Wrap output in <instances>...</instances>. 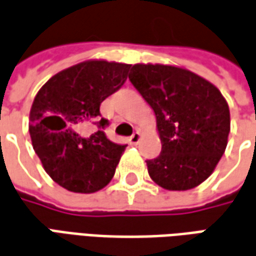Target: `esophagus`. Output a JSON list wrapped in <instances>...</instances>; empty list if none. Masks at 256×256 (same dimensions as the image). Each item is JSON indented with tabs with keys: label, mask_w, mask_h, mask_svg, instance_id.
Masks as SVG:
<instances>
[{
	"label": "esophagus",
	"mask_w": 256,
	"mask_h": 256,
	"mask_svg": "<svg viewBox=\"0 0 256 256\" xmlns=\"http://www.w3.org/2000/svg\"><path fill=\"white\" fill-rule=\"evenodd\" d=\"M139 140H140V134L138 131L134 132L131 136H130V142H131L132 145H138Z\"/></svg>",
	"instance_id": "1"
}]
</instances>
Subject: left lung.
Listing matches in <instances>:
<instances>
[{"mask_svg":"<svg viewBox=\"0 0 256 256\" xmlns=\"http://www.w3.org/2000/svg\"><path fill=\"white\" fill-rule=\"evenodd\" d=\"M130 80L156 114L162 152L146 160L150 178L168 191L204 182L223 156L230 132V110L219 89L172 65H132Z\"/></svg>","mask_w":256,"mask_h":256,"instance_id":"1","label":"left lung"}]
</instances>
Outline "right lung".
Masks as SVG:
<instances>
[{
  "instance_id": "right-lung-1",
  "label": "right lung",
  "mask_w": 256,
  "mask_h": 256,
  "mask_svg": "<svg viewBox=\"0 0 256 256\" xmlns=\"http://www.w3.org/2000/svg\"><path fill=\"white\" fill-rule=\"evenodd\" d=\"M131 65L84 61L48 79L30 108L32 145L44 170L71 192L108 184L126 145L106 136L100 104L125 84Z\"/></svg>"
}]
</instances>
